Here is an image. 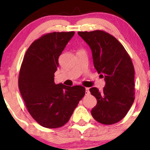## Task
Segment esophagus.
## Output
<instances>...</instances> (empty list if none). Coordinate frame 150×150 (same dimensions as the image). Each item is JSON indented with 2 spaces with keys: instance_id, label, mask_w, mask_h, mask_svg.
<instances>
[{
  "instance_id": "34e87169",
  "label": "esophagus",
  "mask_w": 150,
  "mask_h": 150,
  "mask_svg": "<svg viewBox=\"0 0 150 150\" xmlns=\"http://www.w3.org/2000/svg\"><path fill=\"white\" fill-rule=\"evenodd\" d=\"M85 94H89V89L87 88V87L85 89Z\"/></svg>"
}]
</instances>
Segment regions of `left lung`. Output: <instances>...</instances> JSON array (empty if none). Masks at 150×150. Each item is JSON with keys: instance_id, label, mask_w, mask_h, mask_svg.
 <instances>
[{"instance_id": "1", "label": "left lung", "mask_w": 150, "mask_h": 150, "mask_svg": "<svg viewBox=\"0 0 150 150\" xmlns=\"http://www.w3.org/2000/svg\"><path fill=\"white\" fill-rule=\"evenodd\" d=\"M77 34L90 47L94 68L106 82L102 92L97 87L89 89L97 101L91 113L102 124L118 123L125 116L135 99V70L131 58L116 38L104 31Z\"/></svg>"}]
</instances>
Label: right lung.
<instances>
[{"instance_id": "right-lung-1", "label": "right lung", "mask_w": 150, "mask_h": 150, "mask_svg": "<svg viewBox=\"0 0 150 150\" xmlns=\"http://www.w3.org/2000/svg\"><path fill=\"white\" fill-rule=\"evenodd\" d=\"M75 32L44 34L30 46L24 56L18 86L30 114L44 128L63 126L69 120L85 88L55 84L58 57Z\"/></svg>"}]
</instances>
